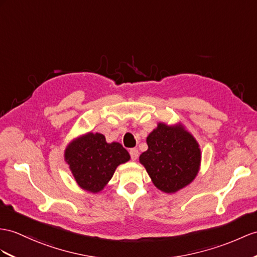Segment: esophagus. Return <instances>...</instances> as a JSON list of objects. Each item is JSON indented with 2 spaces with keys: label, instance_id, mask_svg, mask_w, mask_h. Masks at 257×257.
<instances>
[{
  "label": "esophagus",
  "instance_id": "esophagus-1",
  "mask_svg": "<svg viewBox=\"0 0 257 257\" xmlns=\"http://www.w3.org/2000/svg\"><path fill=\"white\" fill-rule=\"evenodd\" d=\"M130 155H131V158H132V160H136L137 158H139V150H137L136 148H131Z\"/></svg>",
  "mask_w": 257,
  "mask_h": 257
}]
</instances>
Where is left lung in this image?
Wrapping results in <instances>:
<instances>
[{
    "instance_id": "1",
    "label": "left lung",
    "mask_w": 257,
    "mask_h": 257,
    "mask_svg": "<svg viewBox=\"0 0 257 257\" xmlns=\"http://www.w3.org/2000/svg\"><path fill=\"white\" fill-rule=\"evenodd\" d=\"M147 145L140 161L157 189L176 193L195 179L201 165V149L182 125L159 123L148 135Z\"/></svg>"
}]
</instances>
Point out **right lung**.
<instances>
[{"label":"right lung","instance_id":"right-lung-1","mask_svg":"<svg viewBox=\"0 0 257 257\" xmlns=\"http://www.w3.org/2000/svg\"><path fill=\"white\" fill-rule=\"evenodd\" d=\"M65 160L77 184L86 191H101L118 165L130 160V154L120 143L105 142L100 133H88L70 143Z\"/></svg>","mask_w":257,"mask_h":257}]
</instances>
